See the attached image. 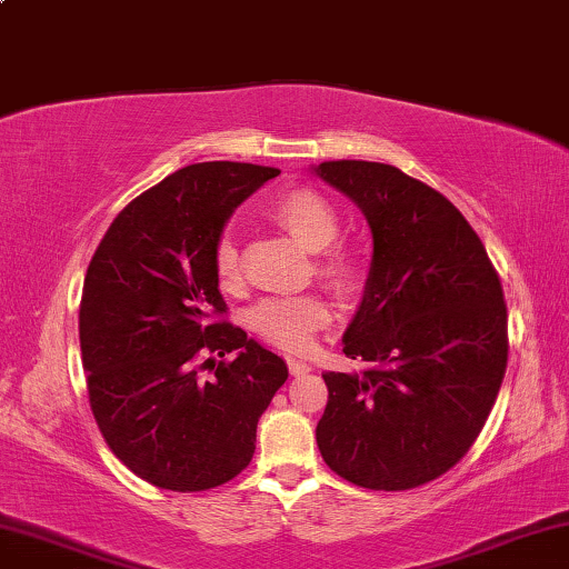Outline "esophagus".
Returning <instances> with one entry per match:
<instances>
[{
  "mask_svg": "<svg viewBox=\"0 0 569 569\" xmlns=\"http://www.w3.org/2000/svg\"><path fill=\"white\" fill-rule=\"evenodd\" d=\"M288 371H291V377H306L308 371H311V366L303 363V361H296V359H288Z\"/></svg>",
  "mask_w": 569,
  "mask_h": 569,
  "instance_id": "obj_1",
  "label": "esophagus"
}]
</instances>
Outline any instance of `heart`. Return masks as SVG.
Masks as SVG:
<instances>
[{"label":"heart","instance_id":"b5f03b06","mask_svg":"<svg viewBox=\"0 0 569 569\" xmlns=\"http://www.w3.org/2000/svg\"><path fill=\"white\" fill-rule=\"evenodd\" d=\"M266 216L316 253V276L339 296H351L361 283V263L353 250L336 243L341 230L339 210L329 198L311 188H293L268 206ZM213 273L218 288L236 293L243 283V258L236 238L223 233L213 248ZM250 329L263 341L288 353H308L316 333L331 323V306L321 296L306 293L293 298H268L248 316Z\"/></svg>","mask_w":569,"mask_h":569}]
</instances>
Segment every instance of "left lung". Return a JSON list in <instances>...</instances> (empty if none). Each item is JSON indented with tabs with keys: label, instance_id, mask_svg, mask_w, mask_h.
Segmentation results:
<instances>
[{
	"label": "left lung",
	"instance_id": "1",
	"mask_svg": "<svg viewBox=\"0 0 569 569\" xmlns=\"http://www.w3.org/2000/svg\"><path fill=\"white\" fill-rule=\"evenodd\" d=\"M313 172L361 208L373 238L343 333V353L371 369L323 373L316 441L356 487H421L467 455L497 401L509 351L502 283L467 218L427 182L366 160Z\"/></svg>",
	"mask_w": 569,
	"mask_h": 569
}]
</instances>
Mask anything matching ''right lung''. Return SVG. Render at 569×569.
Returning a JSON list of instances; mask_svg holds the SVG:
<instances>
[{
    "label": "right lung",
    "instance_id": "add662e5",
    "mask_svg": "<svg viewBox=\"0 0 569 569\" xmlns=\"http://www.w3.org/2000/svg\"><path fill=\"white\" fill-rule=\"evenodd\" d=\"M278 172L228 160L176 170L120 210L84 276L94 421L112 455L160 489L203 492L238 477L288 379L281 356L218 319L228 308L213 273L228 218Z\"/></svg>",
    "mask_w": 569,
    "mask_h": 569
}]
</instances>
